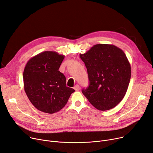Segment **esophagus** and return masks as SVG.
Instances as JSON below:
<instances>
[{
  "instance_id": "esophagus-1",
  "label": "esophagus",
  "mask_w": 153,
  "mask_h": 153,
  "mask_svg": "<svg viewBox=\"0 0 153 153\" xmlns=\"http://www.w3.org/2000/svg\"><path fill=\"white\" fill-rule=\"evenodd\" d=\"M74 89H75V91H78L80 90V87H79V85H77H77H76L74 86Z\"/></svg>"
}]
</instances>
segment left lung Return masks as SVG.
<instances>
[{"mask_svg":"<svg viewBox=\"0 0 153 153\" xmlns=\"http://www.w3.org/2000/svg\"><path fill=\"white\" fill-rule=\"evenodd\" d=\"M80 57L89 81L82 94L98 110L114 108L123 100L130 82L131 65L124 52L114 45L96 44Z\"/></svg>","mask_w":153,"mask_h":153,"instance_id":"8db88e82","label":"left lung"}]
</instances>
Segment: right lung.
<instances>
[{"mask_svg": "<svg viewBox=\"0 0 153 153\" xmlns=\"http://www.w3.org/2000/svg\"><path fill=\"white\" fill-rule=\"evenodd\" d=\"M64 55L45 51L30 59L23 73L24 87L31 103L38 110L53 114L62 109L75 90L66 86L59 71Z\"/></svg>", "mask_w": 153, "mask_h": 153, "instance_id": "add662e5", "label": "right lung"}]
</instances>
